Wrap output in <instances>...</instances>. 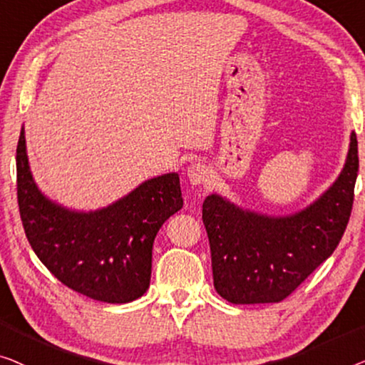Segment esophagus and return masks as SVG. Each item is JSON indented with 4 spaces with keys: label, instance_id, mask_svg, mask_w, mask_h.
Wrapping results in <instances>:
<instances>
[{
    "label": "esophagus",
    "instance_id": "obj_1",
    "mask_svg": "<svg viewBox=\"0 0 365 365\" xmlns=\"http://www.w3.org/2000/svg\"><path fill=\"white\" fill-rule=\"evenodd\" d=\"M187 177L192 185H203L208 180V168L203 163H192L187 170Z\"/></svg>",
    "mask_w": 365,
    "mask_h": 365
}]
</instances>
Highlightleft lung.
Listing matches in <instances>:
<instances>
[{"label": "left lung", "instance_id": "left-lung-1", "mask_svg": "<svg viewBox=\"0 0 365 365\" xmlns=\"http://www.w3.org/2000/svg\"><path fill=\"white\" fill-rule=\"evenodd\" d=\"M359 172L357 137L341 175L314 203L287 217L236 207L220 195L203 202L215 289L233 304L279 302L329 258L352 212Z\"/></svg>", "mask_w": 365, "mask_h": 365}]
</instances>
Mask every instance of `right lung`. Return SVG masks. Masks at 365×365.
I'll use <instances>...</instances> for the list:
<instances>
[{
	"label": "right lung",
	"instance_id": "obj_1",
	"mask_svg": "<svg viewBox=\"0 0 365 365\" xmlns=\"http://www.w3.org/2000/svg\"><path fill=\"white\" fill-rule=\"evenodd\" d=\"M16 182L19 215L31 248L61 283L110 304L130 302L148 289L153 240L183 207L178 173L150 178L102 210L73 212L36 187L23 127Z\"/></svg>",
	"mask_w": 365,
	"mask_h": 365
}]
</instances>
